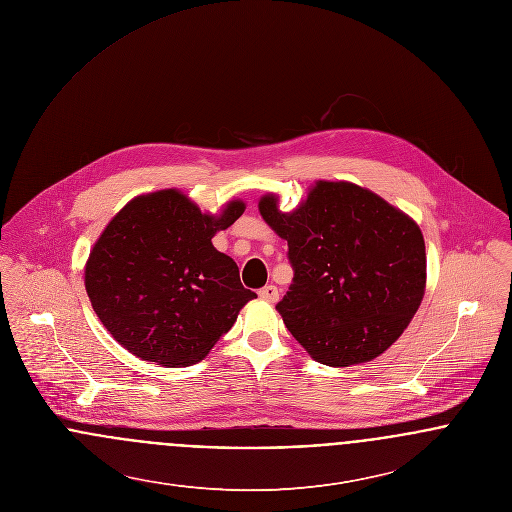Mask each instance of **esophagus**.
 <instances>
[{
	"mask_svg": "<svg viewBox=\"0 0 512 512\" xmlns=\"http://www.w3.org/2000/svg\"><path fill=\"white\" fill-rule=\"evenodd\" d=\"M258 295L262 297V299H266V301H278V297H280V292H278V288L276 286H264L260 292H258Z\"/></svg>",
	"mask_w": 512,
	"mask_h": 512,
	"instance_id": "1",
	"label": "esophagus"
}]
</instances>
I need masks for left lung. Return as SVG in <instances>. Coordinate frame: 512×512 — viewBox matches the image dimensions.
Returning <instances> with one entry per match:
<instances>
[{
  "label": "left lung",
  "mask_w": 512,
  "mask_h": 512,
  "mask_svg": "<svg viewBox=\"0 0 512 512\" xmlns=\"http://www.w3.org/2000/svg\"><path fill=\"white\" fill-rule=\"evenodd\" d=\"M260 215L288 240L293 280L276 305L286 327L321 365H359L408 327L426 288L418 224L353 183L319 181L282 213L266 195Z\"/></svg>",
  "instance_id": "obj_1"
}]
</instances>
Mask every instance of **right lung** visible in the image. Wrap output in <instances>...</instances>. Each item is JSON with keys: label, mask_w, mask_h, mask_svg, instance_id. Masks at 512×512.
<instances>
[{"label": "right lung", "mask_w": 512, "mask_h": 512, "mask_svg": "<svg viewBox=\"0 0 512 512\" xmlns=\"http://www.w3.org/2000/svg\"><path fill=\"white\" fill-rule=\"evenodd\" d=\"M244 213L203 215L175 189L130 201L100 234L84 270L90 303L110 335L132 355L189 366L209 355L256 297L236 262L211 238Z\"/></svg>", "instance_id": "right-lung-1"}]
</instances>
